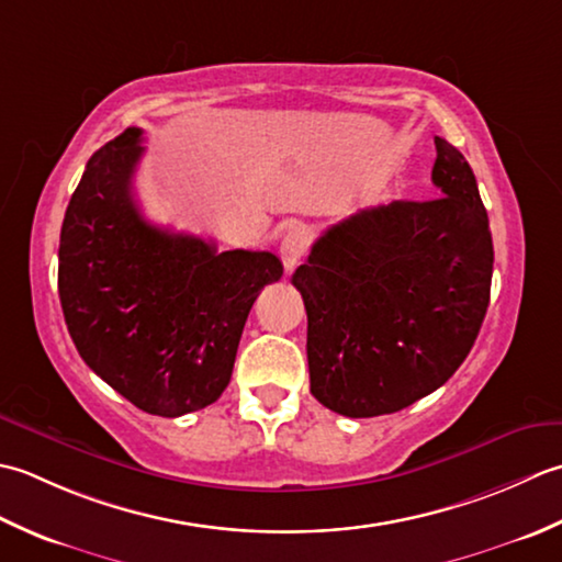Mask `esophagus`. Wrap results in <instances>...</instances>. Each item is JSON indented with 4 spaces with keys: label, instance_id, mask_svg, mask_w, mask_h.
<instances>
[{
    "label": "esophagus",
    "instance_id": "obj_1",
    "mask_svg": "<svg viewBox=\"0 0 562 562\" xmlns=\"http://www.w3.org/2000/svg\"><path fill=\"white\" fill-rule=\"evenodd\" d=\"M305 249H307V235H305V227H301V225L291 227V231L283 235V243H281V257H283V265H285V269H289V271H291V269H295V267H297V261L303 259Z\"/></svg>",
    "mask_w": 562,
    "mask_h": 562
}]
</instances>
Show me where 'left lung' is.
Listing matches in <instances>:
<instances>
[{"label": "left lung", "mask_w": 562, "mask_h": 562, "mask_svg": "<svg viewBox=\"0 0 562 562\" xmlns=\"http://www.w3.org/2000/svg\"><path fill=\"white\" fill-rule=\"evenodd\" d=\"M434 143L431 181L443 196L353 213L291 279L307 313L311 393L345 417L391 415L437 391L487 313V211L465 157Z\"/></svg>", "instance_id": "obj_1"}]
</instances>
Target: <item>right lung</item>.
Returning <instances> with one entry per match:
<instances>
[{
    "label": "right lung",
    "instance_id": "add662e5",
    "mask_svg": "<svg viewBox=\"0 0 562 562\" xmlns=\"http://www.w3.org/2000/svg\"><path fill=\"white\" fill-rule=\"evenodd\" d=\"M143 131L125 128L91 155L65 211L57 291L79 357L159 417L215 403L259 291L281 279L271 251H217L145 221L133 177Z\"/></svg>",
    "mask_w": 562,
    "mask_h": 562
}]
</instances>
